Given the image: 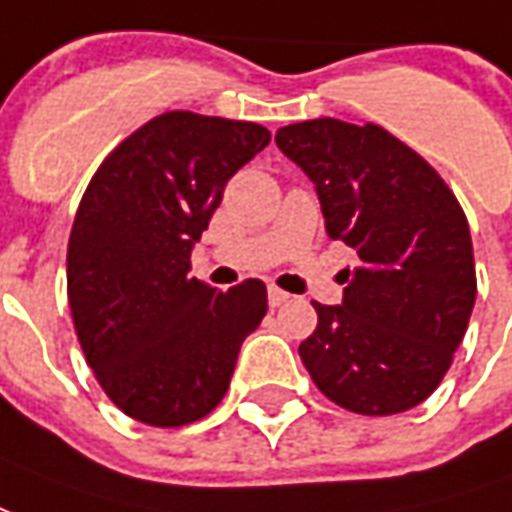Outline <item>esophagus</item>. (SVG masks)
<instances>
[{
  "label": "esophagus",
  "mask_w": 512,
  "mask_h": 512,
  "mask_svg": "<svg viewBox=\"0 0 512 512\" xmlns=\"http://www.w3.org/2000/svg\"><path fill=\"white\" fill-rule=\"evenodd\" d=\"M289 297H292V294H286L283 289H278V286H270V289H267V300H270L272 308H278V305H283V302H289Z\"/></svg>",
  "instance_id": "34e87169"
}]
</instances>
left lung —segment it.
<instances>
[{
  "instance_id": "8db88e82",
  "label": "left lung",
  "mask_w": 512,
  "mask_h": 512,
  "mask_svg": "<svg viewBox=\"0 0 512 512\" xmlns=\"http://www.w3.org/2000/svg\"><path fill=\"white\" fill-rule=\"evenodd\" d=\"M275 144L319 196L330 240L360 256L341 305L313 302L300 343L308 374L357 414H395L434 393L475 308L464 210L428 163L376 125L322 117L286 125Z\"/></svg>"
}]
</instances>
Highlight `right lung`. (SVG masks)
<instances>
[{"label":"right lung","mask_w":512,"mask_h":512,"mask_svg":"<svg viewBox=\"0 0 512 512\" xmlns=\"http://www.w3.org/2000/svg\"><path fill=\"white\" fill-rule=\"evenodd\" d=\"M270 144L256 122L160 114L89 182L67 245V297L100 387L138 423L201 420L226 395L267 289L218 292L190 278V253L223 188Z\"/></svg>","instance_id":"right-lung-1"}]
</instances>
